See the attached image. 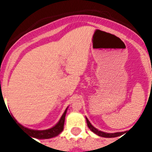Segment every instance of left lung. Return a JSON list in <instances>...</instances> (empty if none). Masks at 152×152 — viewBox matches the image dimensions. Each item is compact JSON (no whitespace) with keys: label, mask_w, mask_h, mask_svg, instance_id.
<instances>
[{"label":"left lung","mask_w":152,"mask_h":152,"mask_svg":"<svg viewBox=\"0 0 152 152\" xmlns=\"http://www.w3.org/2000/svg\"><path fill=\"white\" fill-rule=\"evenodd\" d=\"M86 121H87V124H88V128L93 132H94L95 134H96L99 136L101 137H105V138H113V137H117L119 136V135H122L123 134V132H115V133H107V132H104L99 131L97 129H96L95 127L91 125V123H90V121L88 120V119L86 117Z\"/></svg>","instance_id":"8db88e82"}]
</instances>
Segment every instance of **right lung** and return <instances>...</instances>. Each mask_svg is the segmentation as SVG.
I'll use <instances>...</instances> for the list:
<instances>
[{"label":"right lung","instance_id":"right-lung-1","mask_svg":"<svg viewBox=\"0 0 152 152\" xmlns=\"http://www.w3.org/2000/svg\"><path fill=\"white\" fill-rule=\"evenodd\" d=\"M67 110H68V107H67V109L64 112L63 115L61 116L59 121L58 122L57 124H56V126H53L52 128L49 129L33 130V129H30L26 128V127L23 126L22 125H20V123H18V124L20 125V126L21 127L25 130V131L27 132L29 135H31V136L33 137V138H36V139H50V138H53V137L57 136L58 135H59L61 132L63 131V129H64V119H65V115H66ZM13 119H14V118H13ZM16 122H17V120H16Z\"/></svg>","mask_w":152,"mask_h":152}]
</instances>
